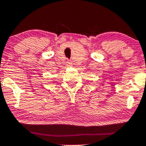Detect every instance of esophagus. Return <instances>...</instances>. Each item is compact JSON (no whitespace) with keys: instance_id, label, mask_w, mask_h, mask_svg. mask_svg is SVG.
Listing matches in <instances>:
<instances>
[{"instance_id":"esophagus-1","label":"esophagus","mask_w":146,"mask_h":146,"mask_svg":"<svg viewBox=\"0 0 146 146\" xmlns=\"http://www.w3.org/2000/svg\"><path fill=\"white\" fill-rule=\"evenodd\" d=\"M67 64H68V65H70V66H71L72 65V62H70V61H68V62H67Z\"/></svg>"}]
</instances>
